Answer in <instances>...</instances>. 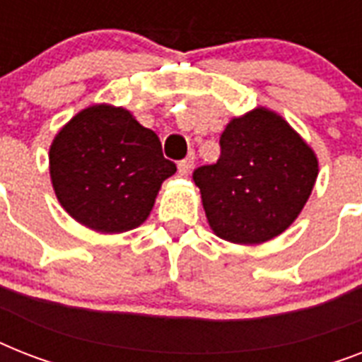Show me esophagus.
Listing matches in <instances>:
<instances>
[{
  "instance_id": "obj_1",
  "label": "esophagus",
  "mask_w": 362,
  "mask_h": 362,
  "mask_svg": "<svg viewBox=\"0 0 362 362\" xmlns=\"http://www.w3.org/2000/svg\"><path fill=\"white\" fill-rule=\"evenodd\" d=\"M193 163H195V153L189 152L187 153V158L178 161V173H180V175H187V173L193 169Z\"/></svg>"
}]
</instances>
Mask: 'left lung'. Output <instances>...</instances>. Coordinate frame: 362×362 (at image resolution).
<instances>
[{
  "label": "left lung",
  "mask_w": 362,
  "mask_h": 362,
  "mask_svg": "<svg viewBox=\"0 0 362 362\" xmlns=\"http://www.w3.org/2000/svg\"><path fill=\"white\" fill-rule=\"evenodd\" d=\"M220 146L216 163L193 170L212 231L237 244L278 237L300 214L315 184L312 148L267 109L229 122Z\"/></svg>",
  "instance_id": "left-lung-1"
}]
</instances>
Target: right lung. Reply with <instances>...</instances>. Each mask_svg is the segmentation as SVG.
Listing matches in <instances>:
<instances>
[{"label": "right lung", "instance_id": "add662e5", "mask_svg": "<svg viewBox=\"0 0 362 362\" xmlns=\"http://www.w3.org/2000/svg\"><path fill=\"white\" fill-rule=\"evenodd\" d=\"M175 173L159 136L120 107L84 109L50 146L56 197L76 221L101 233L141 226L161 182Z\"/></svg>", "mask_w": 362, "mask_h": 362}]
</instances>
